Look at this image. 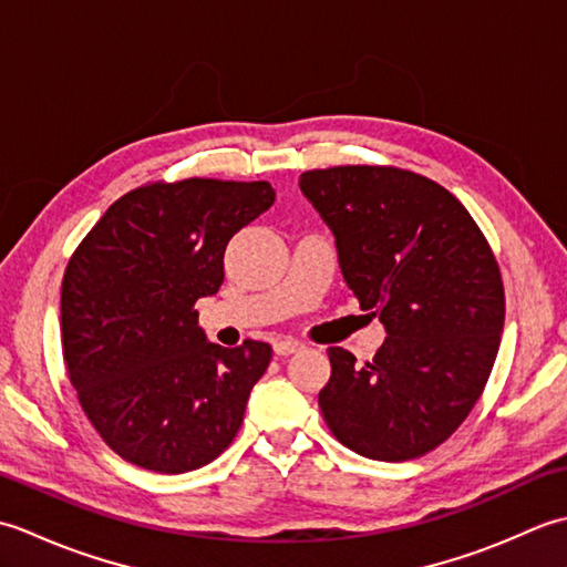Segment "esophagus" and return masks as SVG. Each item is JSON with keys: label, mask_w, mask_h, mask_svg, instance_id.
<instances>
[{"label": "esophagus", "mask_w": 567, "mask_h": 567, "mask_svg": "<svg viewBox=\"0 0 567 567\" xmlns=\"http://www.w3.org/2000/svg\"><path fill=\"white\" fill-rule=\"evenodd\" d=\"M272 351H275L277 355H295V353H299V351H305V343H299V341H295V339H277V341L272 343Z\"/></svg>", "instance_id": "obj_1"}]
</instances>
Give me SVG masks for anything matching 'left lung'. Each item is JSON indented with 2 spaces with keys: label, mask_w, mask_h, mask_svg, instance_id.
<instances>
[{
  "label": "left lung",
  "mask_w": 567,
  "mask_h": 567,
  "mask_svg": "<svg viewBox=\"0 0 567 567\" xmlns=\"http://www.w3.org/2000/svg\"><path fill=\"white\" fill-rule=\"evenodd\" d=\"M299 189L336 238L346 285L388 339L355 363L329 348L331 433L372 461H412L463 424L504 329L499 265L473 216L433 179L382 165L309 171Z\"/></svg>",
  "instance_id": "8db88e82"
}]
</instances>
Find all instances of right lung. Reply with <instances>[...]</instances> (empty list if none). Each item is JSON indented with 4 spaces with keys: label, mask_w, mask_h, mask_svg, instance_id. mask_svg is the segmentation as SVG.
<instances>
[{
    "label": "right lung",
    "mask_w": 567,
    "mask_h": 567,
    "mask_svg": "<svg viewBox=\"0 0 567 567\" xmlns=\"http://www.w3.org/2000/svg\"><path fill=\"white\" fill-rule=\"evenodd\" d=\"M275 202L270 183L189 177L116 199L72 252L60 292L68 378L124 461L163 475L219 457L272 348H224L197 327L224 252Z\"/></svg>",
    "instance_id": "obj_1"
}]
</instances>
